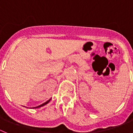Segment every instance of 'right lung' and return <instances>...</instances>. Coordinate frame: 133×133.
<instances>
[{
	"label": "right lung",
	"mask_w": 133,
	"mask_h": 133,
	"mask_svg": "<svg viewBox=\"0 0 133 133\" xmlns=\"http://www.w3.org/2000/svg\"><path fill=\"white\" fill-rule=\"evenodd\" d=\"M50 100H51V99H49L48 101H46V102H45V103H43V104H42V105H39V106H38V107H33V108H39V107H42V106H44V105H46V104H48V103L50 102Z\"/></svg>",
	"instance_id": "add662e5"
}]
</instances>
